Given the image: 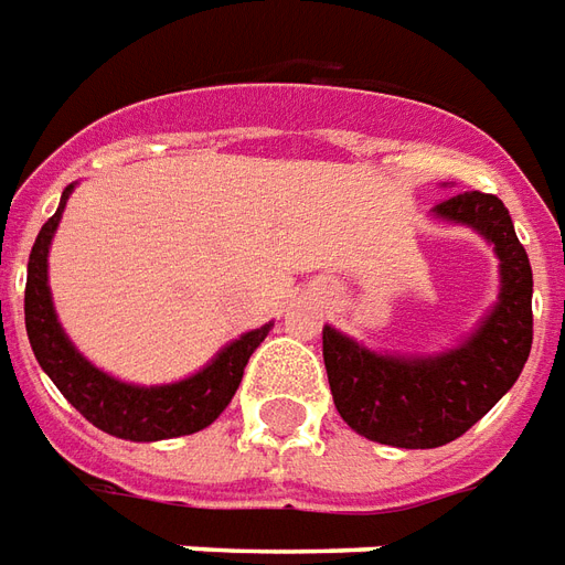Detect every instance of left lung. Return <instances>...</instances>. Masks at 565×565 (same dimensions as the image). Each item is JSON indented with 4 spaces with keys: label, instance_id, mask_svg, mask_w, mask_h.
I'll use <instances>...</instances> for the list:
<instances>
[{
    "label": "left lung",
    "instance_id": "left-lung-1",
    "mask_svg": "<svg viewBox=\"0 0 565 565\" xmlns=\"http://www.w3.org/2000/svg\"><path fill=\"white\" fill-rule=\"evenodd\" d=\"M436 216L472 225L500 255V303L467 343L409 361L373 355L322 328L337 413L382 446L436 448L463 436L518 382L533 345V270L505 204L488 192H460L439 201Z\"/></svg>",
    "mask_w": 565,
    "mask_h": 565
}]
</instances>
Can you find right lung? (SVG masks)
Instances as JSON below:
<instances>
[{"instance_id": "add662e5", "label": "right lung", "mask_w": 565, "mask_h": 565, "mask_svg": "<svg viewBox=\"0 0 565 565\" xmlns=\"http://www.w3.org/2000/svg\"><path fill=\"white\" fill-rule=\"evenodd\" d=\"M68 192L72 186L63 192L60 210L41 225L39 237L32 243V253H29L23 312H26L29 345L39 358L41 370L53 379V385L63 391L65 401L72 403L86 422L96 424L105 434L119 436V439L156 443V439L204 430L232 403L234 391L243 379V367L267 337L270 324L243 333L241 340L222 349L220 358L210 367H204L192 379L177 382V385L135 388V385L105 376L68 343V337L56 322L51 288H47V249H51L53 232L63 216Z\"/></svg>"}]
</instances>
